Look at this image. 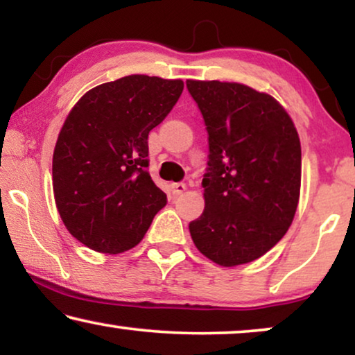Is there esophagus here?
Segmentation results:
<instances>
[{"label": "esophagus", "mask_w": 355, "mask_h": 355, "mask_svg": "<svg viewBox=\"0 0 355 355\" xmlns=\"http://www.w3.org/2000/svg\"><path fill=\"white\" fill-rule=\"evenodd\" d=\"M171 191H173V196H174V197L181 196V193L186 192V184H184V182L171 184Z\"/></svg>", "instance_id": "34e87169"}]
</instances>
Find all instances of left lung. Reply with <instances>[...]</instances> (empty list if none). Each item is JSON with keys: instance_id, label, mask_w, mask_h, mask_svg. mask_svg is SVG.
I'll use <instances>...</instances> for the list:
<instances>
[{"instance_id": "left-lung-1", "label": "left lung", "mask_w": 355, "mask_h": 355, "mask_svg": "<svg viewBox=\"0 0 355 355\" xmlns=\"http://www.w3.org/2000/svg\"><path fill=\"white\" fill-rule=\"evenodd\" d=\"M208 132L205 210L192 241L221 266L260 259L283 239L300 192L299 134L268 94L236 82L187 80Z\"/></svg>"}]
</instances>
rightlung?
Segmentation results:
<instances>
[{"label":"right lung","instance_id":"right-lung-1","mask_svg":"<svg viewBox=\"0 0 355 355\" xmlns=\"http://www.w3.org/2000/svg\"><path fill=\"white\" fill-rule=\"evenodd\" d=\"M182 89L179 79L125 76L89 90L67 114L53 153V192L67 231L89 249H132L166 205L147 171V140Z\"/></svg>","mask_w":355,"mask_h":355}]
</instances>
